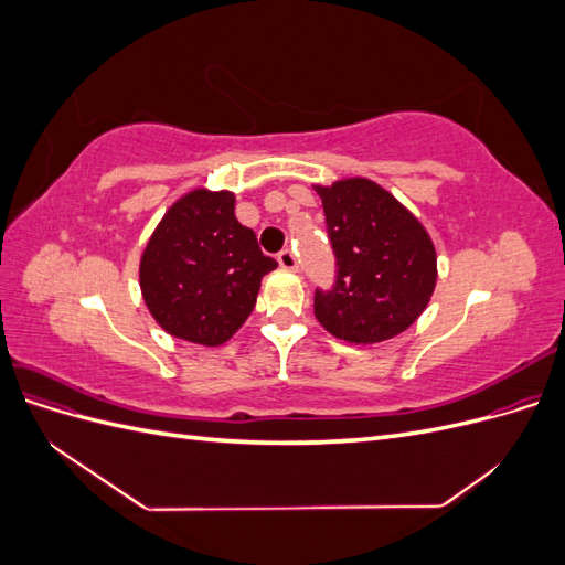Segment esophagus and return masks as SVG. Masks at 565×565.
Returning a JSON list of instances; mask_svg holds the SVG:
<instances>
[{
	"label": "esophagus",
	"instance_id": "esophagus-1",
	"mask_svg": "<svg viewBox=\"0 0 565 565\" xmlns=\"http://www.w3.org/2000/svg\"><path fill=\"white\" fill-rule=\"evenodd\" d=\"M278 264H280L285 270H295V268L299 266V262H297V256H295L292 249H282V252L278 254Z\"/></svg>",
	"mask_w": 565,
	"mask_h": 565
}]
</instances>
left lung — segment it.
<instances>
[{"mask_svg": "<svg viewBox=\"0 0 565 565\" xmlns=\"http://www.w3.org/2000/svg\"><path fill=\"white\" fill-rule=\"evenodd\" d=\"M337 256V285L316 289L318 322L349 344L405 332L429 303L438 268L431 235L380 183L363 177L316 185Z\"/></svg>", "mask_w": 565, "mask_h": 565, "instance_id": "obj_1", "label": "left lung"}]
</instances>
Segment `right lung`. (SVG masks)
Here are the masks:
<instances>
[{
  "label": "right lung",
  "instance_id": "add662e5",
  "mask_svg": "<svg viewBox=\"0 0 565 565\" xmlns=\"http://www.w3.org/2000/svg\"><path fill=\"white\" fill-rule=\"evenodd\" d=\"M276 266L254 231L235 218L231 191L195 188L152 231L139 282L150 316L167 334L221 347L243 328L262 278Z\"/></svg>",
  "mask_w": 565,
  "mask_h": 565
}]
</instances>
